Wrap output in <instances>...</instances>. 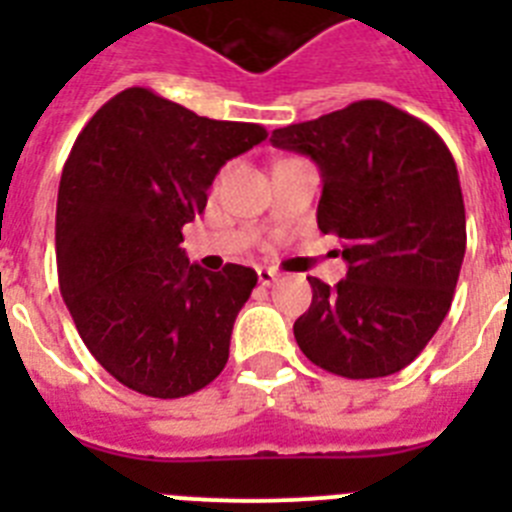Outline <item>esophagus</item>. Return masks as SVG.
<instances>
[{
  "label": "esophagus",
  "instance_id": "obj_1",
  "mask_svg": "<svg viewBox=\"0 0 512 512\" xmlns=\"http://www.w3.org/2000/svg\"><path fill=\"white\" fill-rule=\"evenodd\" d=\"M277 271L274 269H259V284H264V287H269V284L277 282Z\"/></svg>",
  "mask_w": 512,
  "mask_h": 512
}]
</instances>
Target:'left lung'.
<instances>
[{"mask_svg": "<svg viewBox=\"0 0 512 512\" xmlns=\"http://www.w3.org/2000/svg\"><path fill=\"white\" fill-rule=\"evenodd\" d=\"M271 146L318 164V228L341 238L348 264L336 287L307 277L297 346L338 377L400 372L446 318L467 251L454 156L431 125L382 99L274 130Z\"/></svg>", "mask_w": 512, "mask_h": 512, "instance_id": "1", "label": "left lung"}]
</instances>
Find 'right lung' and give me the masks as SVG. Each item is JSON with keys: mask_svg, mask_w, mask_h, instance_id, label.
I'll return each instance as SVG.
<instances>
[{"mask_svg": "<svg viewBox=\"0 0 512 512\" xmlns=\"http://www.w3.org/2000/svg\"><path fill=\"white\" fill-rule=\"evenodd\" d=\"M264 138L261 125L200 117L143 87L115 94L76 138L58 187V284L81 341L130 390L187 397L228 364L259 277L189 264L179 243L220 166Z\"/></svg>", "mask_w": 512, "mask_h": 512, "instance_id": "right-lung-1", "label": "right lung"}]
</instances>
